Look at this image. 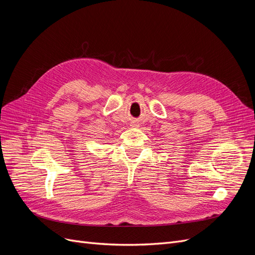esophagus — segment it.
<instances>
[{
    "instance_id": "obj_1",
    "label": "esophagus",
    "mask_w": 255,
    "mask_h": 255,
    "mask_svg": "<svg viewBox=\"0 0 255 255\" xmlns=\"http://www.w3.org/2000/svg\"><path fill=\"white\" fill-rule=\"evenodd\" d=\"M132 127H137V123H136V122H133V123H132Z\"/></svg>"
}]
</instances>
